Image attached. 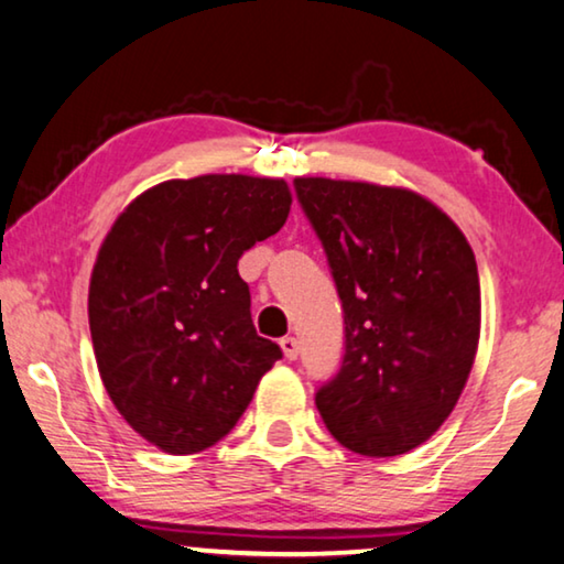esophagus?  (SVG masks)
I'll list each match as a JSON object with an SVG mask.
<instances>
[{
    "instance_id": "34e87169",
    "label": "esophagus",
    "mask_w": 564,
    "mask_h": 564,
    "mask_svg": "<svg viewBox=\"0 0 564 564\" xmlns=\"http://www.w3.org/2000/svg\"><path fill=\"white\" fill-rule=\"evenodd\" d=\"M280 348H282L284 358H290V361H295L297 354H300V343H297V338H292V336H284L280 340Z\"/></svg>"
}]
</instances>
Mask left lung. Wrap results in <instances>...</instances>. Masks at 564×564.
I'll return each mask as SVG.
<instances>
[{"label":"left lung","mask_w":564,"mask_h":564,"mask_svg":"<svg viewBox=\"0 0 564 564\" xmlns=\"http://www.w3.org/2000/svg\"><path fill=\"white\" fill-rule=\"evenodd\" d=\"M346 321L338 377L315 394L330 435L369 458L410 453L458 404L480 338L468 239L399 185L295 177Z\"/></svg>","instance_id":"1"}]
</instances>
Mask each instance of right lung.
I'll return each mask as SVG.
<instances>
[{
  "label": "right lung",
  "instance_id": "add662e5",
  "mask_svg": "<svg viewBox=\"0 0 564 564\" xmlns=\"http://www.w3.org/2000/svg\"><path fill=\"white\" fill-rule=\"evenodd\" d=\"M282 177L198 175L147 187L96 254L88 325L106 394L170 455L216 445L282 350L257 336L239 259L280 231Z\"/></svg>",
  "mask_w": 564,
  "mask_h": 564
}]
</instances>
